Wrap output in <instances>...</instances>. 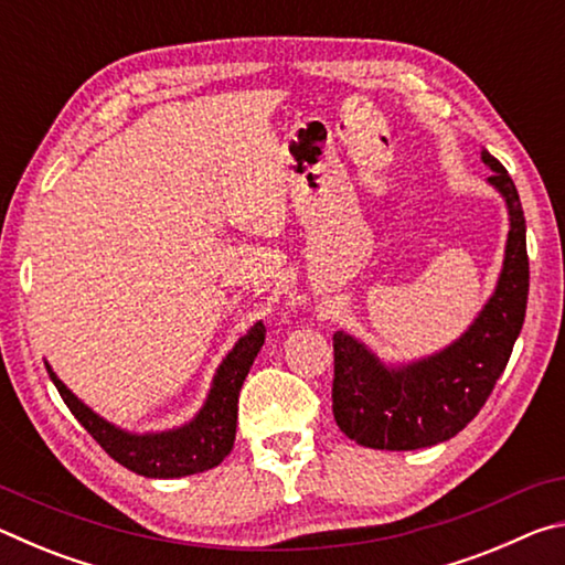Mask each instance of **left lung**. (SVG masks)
I'll return each mask as SVG.
<instances>
[{"label": "left lung", "instance_id": "obj_1", "mask_svg": "<svg viewBox=\"0 0 565 565\" xmlns=\"http://www.w3.org/2000/svg\"><path fill=\"white\" fill-rule=\"evenodd\" d=\"M483 161L511 214L495 294L454 347L401 371L381 366L349 333H333V418L351 441L386 451L448 441L483 408L511 359L529 301L525 218L509 171L489 151Z\"/></svg>", "mask_w": 565, "mask_h": 565}]
</instances>
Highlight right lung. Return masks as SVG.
<instances>
[{"mask_svg":"<svg viewBox=\"0 0 565 565\" xmlns=\"http://www.w3.org/2000/svg\"><path fill=\"white\" fill-rule=\"evenodd\" d=\"M266 329L264 323H254L246 337L238 339L232 353L224 359L216 371L214 388L206 398V406L191 424L167 434L151 436H131L114 428L107 420L99 418L94 411L76 398L60 379L50 371L56 391L70 406L76 420L87 428L94 441L107 451L114 461L129 471L147 478H179L209 471L224 461L234 448L236 436V414H238V391L252 369L256 353L264 347Z\"/></svg>","mask_w":565,"mask_h":565,"instance_id":"add662e5","label":"right lung"}]
</instances>
